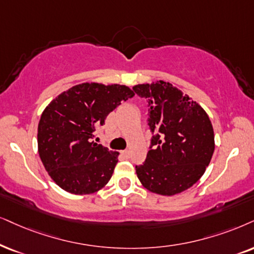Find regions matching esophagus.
Instances as JSON below:
<instances>
[{
    "mask_svg": "<svg viewBox=\"0 0 254 254\" xmlns=\"http://www.w3.org/2000/svg\"><path fill=\"white\" fill-rule=\"evenodd\" d=\"M122 156L124 157V158H127V159H129L130 158V152L127 150H124V151H122Z\"/></svg>",
    "mask_w": 254,
    "mask_h": 254,
    "instance_id": "obj_1",
    "label": "esophagus"
}]
</instances>
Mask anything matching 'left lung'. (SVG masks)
Returning a JSON list of instances; mask_svg holds the SVG:
<instances>
[{"mask_svg":"<svg viewBox=\"0 0 254 254\" xmlns=\"http://www.w3.org/2000/svg\"><path fill=\"white\" fill-rule=\"evenodd\" d=\"M132 90L147 99V124L155 133L145 162L136 165L138 179L157 194L175 195L188 190L212 158L214 133L210 118L197 102L169 82L138 84Z\"/></svg>","mask_w":254,"mask_h":254,"instance_id":"left-lung-1","label":"left lung"}]
</instances>
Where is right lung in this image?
Instances as JSON below:
<instances>
[{
	"label": "right lung",
	"instance_id": "add662e5",
	"mask_svg": "<svg viewBox=\"0 0 254 254\" xmlns=\"http://www.w3.org/2000/svg\"><path fill=\"white\" fill-rule=\"evenodd\" d=\"M133 96L127 85L82 83L44 109L37 130L38 153L61 189L90 194L108 184L120 153L95 143L96 131L122 101Z\"/></svg>",
	"mask_w": 254,
	"mask_h": 254
}]
</instances>
